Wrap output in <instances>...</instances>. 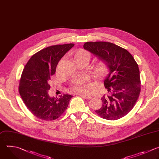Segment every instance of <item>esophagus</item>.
I'll use <instances>...</instances> for the list:
<instances>
[{
	"label": "esophagus",
	"instance_id": "1",
	"mask_svg": "<svg viewBox=\"0 0 159 159\" xmlns=\"http://www.w3.org/2000/svg\"><path fill=\"white\" fill-rule=\"evenodd\" d=\"M80 95L81 97H82L83 98H84L86 100H90L92 98L91 96H89V95H85V94H80Z\"/></svg>",
	"mask_w": 159,
	"mask_h": 159
}]
</instances>
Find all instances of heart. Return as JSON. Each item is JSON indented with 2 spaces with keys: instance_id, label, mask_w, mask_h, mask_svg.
I'll return each mask as SVG.
<instances>
[{
  "instance_id": "1",
  "label": "heart",
  "mask_w": 159,
  "mask_h": 159,
  "mask_svg": "<svg viewBox=\"0 0 159 159\" xmlns=\"http://www.w3.org/2000/svg\"><path fill=\"white\" fill-rule=\"evenodd\" d=\"M88 57L89 59V54L86 51L80 50L78 51L75 54L74 58L75 61H76L81 57ZM108 71V68L106 63L104 62H101L97 65L95 70V73L98 77L102 78L106 75ZM88 79L86 77H80L76 79L72 83L71 89L77 93L81 94H86L88 92Z\"/></svg>"
}]
</instances>
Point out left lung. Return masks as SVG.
Segmentation results:
<instances>
[{
  "mask_svg": "<svg viewBox=\"0 0 159 159\" xmlns=\"http://www.w3.org/2000/svg\"><path fill=\"white\" fill-rule=\"evenodd\" d=\"M83 48L105 62L110 71L104 81L108 92L101 98L102 107L95 112L108 120L125 116L134 107L140 93L137 63L127 50L111 43L87 42Z\"/></svg>",
  "mask_w": 159,
  "mask_h": 159,
  "instance_id": "left-lung-1",
  "label": "left lung"
}]
</instances>
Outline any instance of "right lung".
Here are the masks:
<instances>
[{
    "instance_id": "right-lung-1",
    "label": "right lung",
    "mask_w": 159,
    "mask_h": 159,
    "mask_svg": "<svg viewBox=\"0 0 159 159\" xmlns=\"http://www.w3.org/2000/svg\"><path fill=\"white\" fill-rule=\"evenodd\" d=\"M74 44L49 46L30 58L19 82V91L29 110L37 118L46 121L58 118L67 109L73 97L63 94L59 98L49 94L51 77L55 73L58 62Z\"/></svg>"
}]
</instances>
